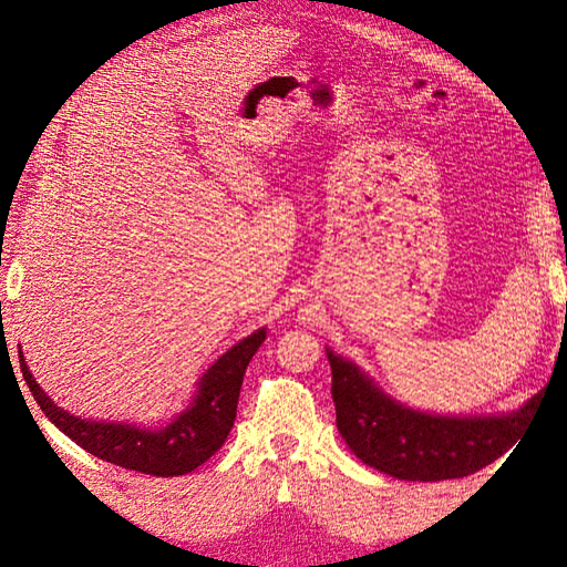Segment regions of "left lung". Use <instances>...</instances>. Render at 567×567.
Returning a JSON list of instances; mask_svg holds the SVG:
<instances>
[{
    "instance_id": "obj_1",
    "label": "left lung",
    "mask_w": 567,
    "mask_h": 567,
    "mask_svg": "<svg viewBox=\"0 0 567 567\" xmlns=\"http://www.w3.org/2000/svg\"><path fill=\"white\" fill-rule=\"evenodd\" d=\"M336 426L365 465L409 483L477 473L519 439L534 400L509 414H436L394 400L351 358L327 348Z\"/></svg>"
}]
</instances>
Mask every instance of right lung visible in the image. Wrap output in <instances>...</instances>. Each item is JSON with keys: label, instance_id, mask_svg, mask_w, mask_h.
<instances>
[{"label": "right lung", "instance_id": "add662e5", "mask_svg": "<svg viewBox=\"0 0 567 567\" xmlns=\"http://www.w3.org/2000/svg\"><path fill=\"white\" fill-rule=\"evenodd\" d=\"M265 336H268L265 327L252 331L246 339L228 348L219 360H214L209 370L199 378L189 404L163 429L136 426L128 424V421H94L70 414L63 406H58L41 390V384L33 380L21 346L19 360L23 380H27L41 412L80 449L102 457L106 463L136 470V473L177 477L207 463L224 445L228 431L234 426L246 368L262 346Z\"/></svg>", "mask_w": 567, "mask_h": 567}]
</instances>
